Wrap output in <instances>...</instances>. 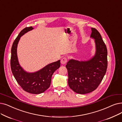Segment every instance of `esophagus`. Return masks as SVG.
Here are the masks:
<instances>
[{
    "label": "esophagus",
    "instance_id": "obj_1",
    "mask_svg": "<svg viewBox=\"0 0 122 122\" xmlns=\"http://www.w3.org/2000/svg\"><path fill=\"white\" fill-rule=\"evenodd\" d=\"M67 58L66 57H63V58H62L61 60V64H66V63L67 62Z\"/></svg>",
    "mask_w": 122,
    "mask_h": 122
}]
</instances>
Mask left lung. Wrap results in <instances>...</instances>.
<instances>
[{"instance_id":"1","label":"left lung","mask_w":122,"mask_h":122,"mask_svg":"<svg viewBox=\"0 0 122 122\" xmlns=\"http://www.w3.org/2000/svg\"><path fill=\"white\" fill-rule=\"evenodd\" d=\"M91 37L95 39V55L87 61L71 59L66 67L68 74V85L75 92L85 94L96 90L102 81L108 66L107 49L102 36L95 28H91Z\"/></svg>"}]
</instances>
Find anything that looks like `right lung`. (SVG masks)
Here are the masks:
<instances>
[{"instance_id":"add662e5","label":"right lung","mask_w":122,"mask_h":122,"mask_svg":"<svg viewBox=\"0 0 122 122\" xmlns=\"http://www.w3.org/2000/svg\"><path fill=\"white\" fill-rule=\"evenodd\" d=\"M33 29L32 26L24 28L14 41L11 47L10 66L15 79L23 90L29 93L38 94L44 92L50 87L52 76L60 67V61L51 63L35 73H28L22 69L17 59V44L21 36Z\"/></svg>"}]
</instances>
